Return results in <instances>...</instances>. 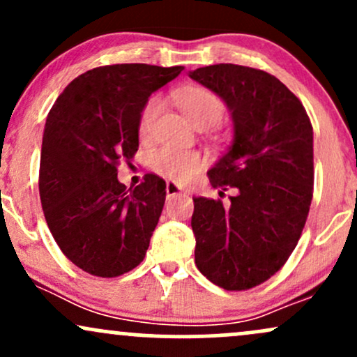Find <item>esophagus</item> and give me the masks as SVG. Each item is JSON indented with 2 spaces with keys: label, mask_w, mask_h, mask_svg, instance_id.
Masks as SVG:
<instances>
[{
  "label": "esophagus",
  "mask_w": 357,
  "mask_h": 357,
  "mask_svg": "<svg viewBox=\"0 0 357 357\" xmlns=\"http://www.w3.org/2000/svg\"><path fill=\"white\" fill-rule=\"evenodd\" d=\"M178 195H183V190L178 186L176 183H166V196L167 198H173V196H178Z\"/></svg>",
  "instance_id": "34e87169"
}]
</instances>
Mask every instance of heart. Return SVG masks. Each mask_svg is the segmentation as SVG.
<instances>
[{
	"instance_id": "1",
	"label": "heart",
	"mask_w": 357,
	"mask_h": 357,
	"mask_svg": "<svg viewBox=\"0 0 357 357\" xmlns=\"http://www.w3.org/2000/svg\"><path fill=\"white\" fill-rule=\"evenodd\" d=\"M174 99L179 102L186 117L196 127H211L218 124L225 114V104L216 93L206 89H188L174 93ZM165 109V102L159 97H151L146 102L139 119V134L141 137H149L153 134L158 117ZM153 169L155 173L166 176L173 181L184 183L191 176L198 173L203 166L202 155L195 151L174 149V147H161L153 153Z\"/></svg>"
}]
</instances>
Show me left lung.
Returning <instances> with one entry per match:
<instances>
[{
	"mask_svg": "<svg viewBox=\"0 0 357 357\" xmlns=\"http://www.w3.org/2000/svg\"><path fill=\"white\" fill-rule=\"evenodd\" d=\"M230 109L233 142L208 171L221 199L192 198L196 267L225 290L264 284L297 247L314 192L312 124L277 77L233 63L190 72Z\"/></svg>",
	"mask_w": 357,
	"mask_h": 357,
	"instance_id": "1",
	"label": "left lung"
}]
</instances>
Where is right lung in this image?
Returning a JSON list of instances; mask_svg holds the SVG:
<instances>
[{"label": "right lung", "instance_id": "add662e5", "mask_svg": "<svg viewBox=\"0 0 357 357\" xmlns=\"http://www.w3.org/2000/svg\"><path fill=\"white\" fill-rule=\"evenodd\" d=\"M183 68H92L73 79L48 112L38 179L45 220L63 255L90 275L119 277L144 260L166 183L146 174L127 190L117 166L137 153L139 119L151 93Z\"/></svg>", "mask_w": 357, "mask_h": 357}]
</instances>
